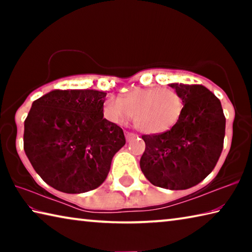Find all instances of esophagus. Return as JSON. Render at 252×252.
<instances>
[{"label":"esophagus","instance_id":"34e87169","mask_svg":"<svg viewBox=\"0 0 252 252\" xmlns=\"http://www.w3.org/2000/svg\"><path fill=\"white\" fill-rule=\"evenodd\" d=\"M136 136H138V134L133 133V132H126V139L127 140H132V139L136 138Z\"/></svg>","mask_w":252,"mask_h":252}]
</instances>
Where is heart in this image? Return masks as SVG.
<instances>
[{
  "instance_id": "b5f03b06",
  "label": "heart",
  "mask_w": 252,
  "mask_h": 252,
  "mask_svg": "<svg viewBox=\"0 0 252 252\" xmlns=\"http://www.w3.org/2000/svg\"><path fill=\"white\" fill-rule=\"evenodd\" d=\"M109 108L116 118L126 119L133 113L135 126L147 133L158 134L169 131L180 119L183 101L170 88H134L110 101Z\"/></svg>"
}]
</instances>
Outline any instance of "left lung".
Instances as JSON below:
<instances>
[{
  "label": "left lung",
  "instance_id": "8db88e82",
  "mask_svg": "<svg viewBox=\"0 0 252 252\" xmlns=\"http://www.w3.org/2000/svg\"><path fill=\"white\" fill-rule=\"evenodd\" d=\"M183 101L180 119L159 134H144L140 168L153 186L185 190L216 167L223 148L225 118L220 100L203 85L171 83Z\"/></svg>",
  "mask_w": 252,
  "mask_h": 252
}]
</instances>
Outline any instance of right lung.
I'll list each match as a JSON object with an SVG mask.
<instances>
[{"mask_svg": "<svg viewBox=\"0 0 252 252\" xmlns=\"http://www.w3.org/2000/svg\"><path fill=\"white\" fill-rule=\"evenodd\" d=\"M105 96L96 90H54L33 102L24 121V151L54 189L87 192L108 177L126 138L120 126L103 118Z\"/></svg>", "mask_w": 252, "mask_h": 252, "instance_id": "obj_1", "label": "right lung"}]
</instances>
